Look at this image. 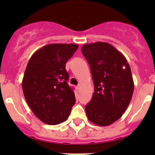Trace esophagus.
I'll return each mask as SVG.
<instances>
[{
	"label": "esophagus",
	"instance_id": "esophagus-1",
	"mask_svg": "<svg viewBox=\"0 0 155 155\" xmlns=\"http://www.w3.org/2000/svg\"><path fill=\"white\" fill-rule=\"evenodd\" d=\"M76 90H77V91H79V89L81 88V85H80V84H79V85H78L76 87Z\"/></svg>",
	"mask_w": 155,
	"mask_h": 155
}]
</instances>
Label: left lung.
<instances>
[{"label": "left lung", "mask_w": 155, "mask_h": 155, "mask_svg": "<svg viewBox=\"0 0 155 155\" xmlns=\"http://www.w3.org/2000/svg\"><path fill=\"white\" fill-rule=\"evenodd\" d=\"M81 49L94 85L91 100L85 106L87 117L97 125H110L122 116L132 98L134 84L129 64L109 43H87Z\"/></svg>", "instance_id": "left-lung-1"}]
</instances>
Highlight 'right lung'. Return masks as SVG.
<instances>
[{"label": "right lung", "mask_w": 155, "mask_h": 155, "mask_svg": "<svg viewBox=\"0 0 155 155\" xmlns=\"http://www.w3.org/2000/svg\"><path fill=\"white\" fill-rule=\"evenodd\" d=\"M78 47L73 43L46 45L36 51L28 63L23 93L34 115L45 124L55 125L66 121L75 104L65 64Z\"/></svg>", "instance_id": "obj_1"}]
</instances>
